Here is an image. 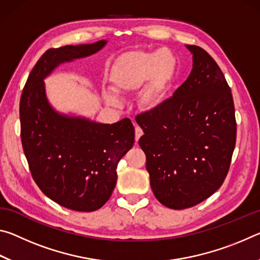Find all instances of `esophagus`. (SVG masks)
Masks as SVG:
<instances>
[{"label": "esophagus", "instance_id": "34e87169", "mask_svg": "<svg viewBox=\"0 0 260 260\" xmlns=\"http://www.w3.org/2000/svg\"><path fill=\"white\" fill-rule=\"evenodd\" d=\"M142 135H143L142 128H140L139 126H136V127H135V141H136V142H138L139 139H140Z\"/></svg>", "mask_w": 260, "mask_h": 260}]
</instances>
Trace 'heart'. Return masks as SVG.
<instances>
[{"label":"heart","mask_w":260,"mask_h":260,"mask_svg":"<svg viewBox=\"0 0 260 260\" xmlns=\"http://www.w3.org/2000/svg\"><path fill=\"white\" fill-rule=\"evenodd\" d=\"M177 70V57L165 48L153 51H128L113 63L110 82L118 94L133 93L141 87L138 95L140 108L155 111L169 100ZM105 99L111 104L117 103L112 95H107Z\"/></svg>","instance_id":"1"}]
</instances>
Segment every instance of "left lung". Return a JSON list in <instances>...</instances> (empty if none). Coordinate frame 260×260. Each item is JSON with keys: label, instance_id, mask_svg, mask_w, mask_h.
I'll return each mask as SVG.
<instances>
[{"label": "left lung", "instance_id": "obj_1", "mask_svg": "<svg viewBox=\"0 0 260 260\" xmlns=\"http://www.w3.org/2000/svg\"><path fill=\"white\" fill-rule=\"evenodd\" d=\"M186 47L192 54L187 80L161 108L136 117L153 195L174 210L197 205L221 187L236 142L225 76L204 49Z\"/></svg>", "mask_w": 260, "mask_h": 260}]
</instances>
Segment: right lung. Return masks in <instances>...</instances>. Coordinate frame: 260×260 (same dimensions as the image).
<instances>
[{
    "mask_svg": "<svg viewBox=\"0 0 260 260\" xmlns=\"http://www.w3.org/2000/svg\"><path fill=\"white\" fill-rule=\"evenodd\" d=\"M107 45L48 49L30 71L20 98V138L35 183L64 208L91 212L107 203L117 182V166L134 144L128 118L101 124L57 112L48 102L43 79L59 64L83 58Z\"/></svg>",
    "mask_w": 260,
    "mask_h": 260,
    "instance_id": "add662e5",
    "label": "right lung"
}]
</instances>
